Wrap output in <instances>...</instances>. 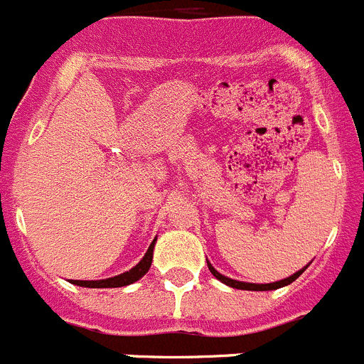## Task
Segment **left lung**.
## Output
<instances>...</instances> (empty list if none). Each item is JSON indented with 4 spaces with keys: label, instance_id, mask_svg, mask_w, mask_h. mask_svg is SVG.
<instances>
[{
    "label": "left lung",
    "instance_id": "obj_1",
    "mask_svg": "<svg viewBox=\"0 0 364 364\" xmlns=\"http://www.w3.org/2000/svg\"><path fill=\"white\" fill-rule=\"evenodd\" d=\"M208 268H210V272L213 273V275L218 279V281L224 282V284H228V286H231V288H237V290H255V291L277 290V288H282V286L291 284V282H294L295 279H297L299 275H301V273L304 272V269H306V268L299 269V272L294 273L291 277L282 279V281H279V282H272V284H252V282H240V281H233V279H230V277H224V275H220V273H218L217 269H215L213 266L210 264V262H208Z\"/></svg>",
    "mask_w": 364,
    "mask_h": 364
}]
</instances>
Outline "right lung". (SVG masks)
Listing matches in <instances>:
<instances>
[{
  "instance_id": "1",
  "label": "right lung",
  "mask_w": 364,
  "mask_h": 364,
  "mask_svg": "<svg viewBox=\"0 0 364 364\" xmlns=\"http://www.w3.org/2000/svg\"><path fill=\"white\" fill-rule=\"evenodd\" d=\"M153 247H154V240L149 246V250H147L146 255H144V259L140 260L133 269L122 273V275H117V277L104 279V281H70V282L76 286H83V288H120V286L133 284V282H136L138 279L144 277V275L147 273V269L151 268V262H153Z\"/></svg>"
}]
</instances>
